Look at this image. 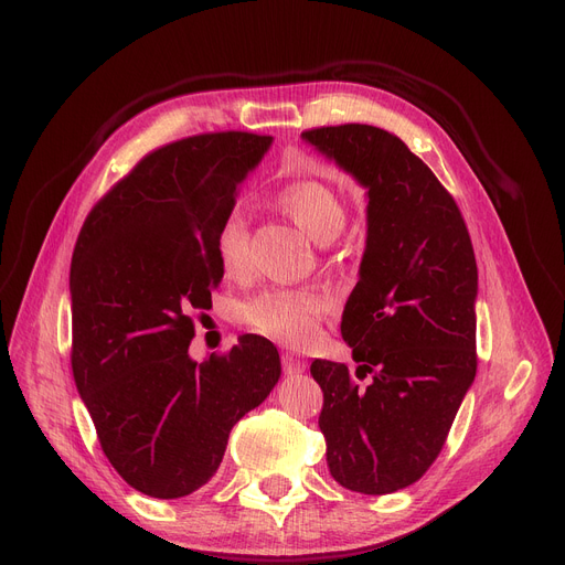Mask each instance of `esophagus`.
I'll list each match as a JSON object with an SVG mask.
<instances>
[{"instance_id":"34e87169","label":"esophagus","mask_w":565,"mask_h":565,"mask_svg":"<svg viewBox=\"0 0 565 565\" xmlns=\"http://www.w3.org/2000/svg\"><path fill=\"white\" fill-rule=\"evenodd\" d=\"M281 366H284V371H286L288 375H298V373H305V371H307V362L300 360L298 354H290V352L281 354Z\"/></svg>"}]
</instances>
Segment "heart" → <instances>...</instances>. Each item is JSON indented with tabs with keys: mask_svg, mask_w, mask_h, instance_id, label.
<instances>
[{
	"mask_svg": "<svg viewBox=\"0 0 565 565\" xmlns=\"http://www.w3.org/2000/svg\"><path fill=\"white\" fill-rule=\"evenodd\" d=\"M277 205L316 243H330L345 224V207L334 190L316 181L284 188ZM215 252L226 275L249 267V231L241 211H231L217 231ZM328 298L311 288H267L243 302V320L267 339L284 345H305L318 334Z\"/></svg>",
	"mask_w": 565,
	"mask_h": 565,
	"instance_id": "heart-1",
	"label": "heart"
}]
</instances>
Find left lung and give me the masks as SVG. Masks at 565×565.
<instances>
[{
	"mask_svg": "<svg viewBox=\"0 0 565 565\" xmlns=\"http://www.w3.org/2000/svg\"><path fill=\"white\" fill-rule=\"evenodd\" d=\"M302 139L369 190L366 249L341 334L358 369L316 360L334 481L390 494L439 456L477 375L479 273L454 196L396 135L364 124Z\"/></svg>",
	"mask_w": 565,
	"mask_h": 565,
	"instance_id": "left-lung-1",
	"label": "left lung"
}]
</instances>
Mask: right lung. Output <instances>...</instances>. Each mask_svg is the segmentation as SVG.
I'll return each instance as SVG.
<instances>
[{
	"mask_svg": "<svg viewBox=\"0 0 565 565\" xmlns=\"http://www.w3.org/2000/svg\"><path fill=\"white\" fill-rule=\"evenodd\" d=\"M273 137L205 132L143 156L94 207L71 263L77 392L100 447L135 490L192 494L215 477L228 433L281 375L273 341L243 334L190 360L192 311L211 309L222 220Z\"/></svg>",
	"mask_w": 565,
	"mask_h": 565,
	"instance_id": "obj_1",
	"label": "right lung"
}]
</instances>
